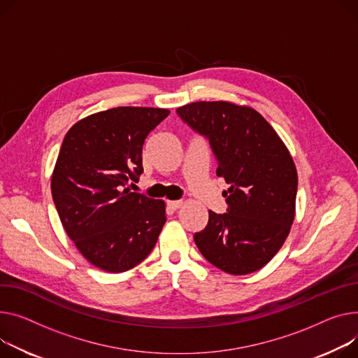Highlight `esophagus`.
<instances>
[{
	"instance_id": "obj_1",
	"label": "esophagus",
	"mask_w": 358,
	"mask_h": 358,
	"mask_svg": "<svg viewBox=\"0 0 358 358\" xmlns=\"http://www.w3.org/2000/svg\"><path fill=\"white\" fill-rule=\"evenodd\" d=\"M166 206H169L171 210H178L182 206L181 200H176V201H166Z\"/></svg>"
}]
</instances>
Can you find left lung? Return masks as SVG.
I'll return each instance as SVG.
<instances>
[{
  "label": "left lung",
  "mask_w": 358,
  "mask_h": 358,
  "mask_svg": "<svg viewBox=\"0 0 358 358\" xmlns=\"http://www.w3.org/2000/svg\"><path fill=\"white\" fill-rule=\"evenodd\" d=\"M177 115L206 136L229 184L227 213L208 211L194 234L201 255L231 275L264 268L287 239L295 217L298 174L294 159L266 119L249 106L194 102Z\"/></svg>",
  "instance_id": "1"
}]
</instances>
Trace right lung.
Returning a JSON list of instances; mask_svg holds the SVG:
<instances>
[{
    "instance_id": "add662e5",
    "label": "right lung",
    "mask_w": 358,
    "mask_h": 358,
    "mask_svg": "<svg viewBox=\"0 0 358 358\" xmlns=\"http://www.w3.org/2000/svg\"><path fill=\"white\" fill-rule=\"evenodd\" d=\"M169 109L119 106L93 113L66 134L52 177L60 222L93 266L119 273L154 249L165 204L127 185L138 181L142 147Z\"/></svg>"
}]
</instances>
